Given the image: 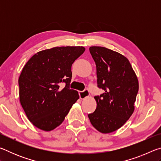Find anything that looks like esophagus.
Listing matches in <instances>:
<instances>
[{
    "instance_id": "1",
    "label": "esophagus",
    "mask_w": 161,
    "mask_h": 161,
    "mask_svg": "<svg viewBox=\"0 0 161 161\" xmlns=\"http://www.w3.org/2000/svg\"><path fill=\"white\" fill-rule=\"evenodd\" d=\"M79 95H80V98L81 99H86V98H87L89 96V91L87 90V89H85V90L83 92H79Z\"/></svg>"
}]
</instances>
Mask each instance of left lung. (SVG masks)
Masks as SVG:
<instances>
[{
	"instance_id": "8db88e82",
	"label": "left lung",
	"mask_w": 161,
	"mask_h": 161,
	"mask_svg": "<svg viewBox=\"0 0 161 161\" xmlns=\"http://www.w3.org/2000/svg\"><path fill=\"white\" fill-rule=\"evenodd\" d=\"M89 52L96 64L98 86L104 93L94 97L97 108L89 114V119L99 132H114L124 126L134 111L137 76L121 54L99 46L90 47Z\"/></svg>"
}]
</instances>
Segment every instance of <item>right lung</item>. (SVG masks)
Returning a JSON list of instances; mask_svg holds the SVG:
<instances>
[{"label":"right lung","instance_id":"add662e5","mask_svg":"<svg viewBox=\"0 0 161 161\" xmlns=\"http://www.w3.org/2000/svg\"><path fill=\"white\" fill-rule=\"evenodd\" d=\"M85 51L81 46L40 51L29 59L19 77L20 104L35 127L50 131L64 121L80 98L69 89L73 62ZM65 84L64 88L60 86Z\"/></svg>","mask_w":161,"mask_h":161}]
</instances>
